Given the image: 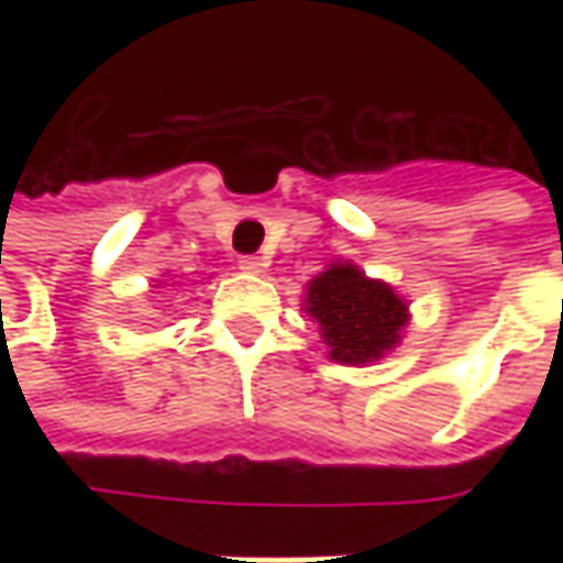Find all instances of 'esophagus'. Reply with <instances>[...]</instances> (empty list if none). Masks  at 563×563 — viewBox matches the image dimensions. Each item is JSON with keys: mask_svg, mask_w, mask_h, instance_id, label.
Wrapping results in <instances>:
<instances>
[{"mask_svg": "<svg viewBox=\"0 0 563 563\" xmlns=\"http://www.w3.org/2000/svg\"><path fill=\"white\" fill-rule=\"evenodd\" d=\"M238 269L260 275V272L266 269V260H260V256H238Z\"/></svg>", "mask_w": 563, "mask_h": 563, "instance_id": "1", "label": "esophagus"}]
</instances>
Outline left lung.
Here are the masks:
<instances>
[{
    "label": "left lung",
    "instance_id": "obj_1",
    "mask_svg": "<svg viewBox=\"0 0 563 563\" xmlns=\"http://www.w3.org/2000/svg\"><path fill=\"white\" fill-rule=\"evenodd\" d=\"M307 313L322 325V338L338 363H369L398 344L407 307L388 285L366 278L357 266H332L316 275Z\"/></svg>",
    "mask_w": 563,
    "mask_h": 563
}]
</instances>
